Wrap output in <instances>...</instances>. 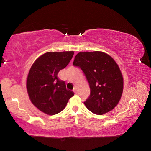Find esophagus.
I'll list each match as a JSON object with an SVG mask.
<instances>
[{
    "label": "esophagus",
    "mask_w": 151,
    "mask_h": 151,
    "mask_svg": "<svg viewBox=\"0 0 151 151\" xmlns=\"http://www.w3.org/2000/svg\"><path fill=\"white\" fill-rule=\"evenodd\" d=\"M73 91H74V93H77V90H76V88H75L73 89Z\"/></svg>",
    "instance_id": "obj_1"
}]
</instances>
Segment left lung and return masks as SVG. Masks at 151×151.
<instances>
[{"instance_id":"1","label":"left lung","mask_w":151,"mask_h":151,"mask_svg":"<svg viewBox=\"0 0 151 151\" xmlns=\"http://www.w3.org/2000/svg\"><path fill=\"white\" fill-rule=\"evenodd\" d=\"M73 65L85 73L91 94L85 102L89 111L101 115L111 111L121 100L123 77L119 66L111 56L101 51L81 52Z\"/></svg>"}]
</instances>
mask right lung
I'll return each instance as SVG.
<instances>
[{
  "mask_svg": "<svg viewBox=\"0 0 151 151\" xmlns=\"http://www.w3.org/2000/svg\"><path fill=\"white\" fill-rule=\"evenodd\" d=\"M73 55L74 51L46 52L36 59L30 68L27 79L29 99L35 106L48 115L62 111L74 96L72 91L66 89L65 82L57 76Z\"/></svg>",
  "mask_w": 151,
  "mask_h": 151,
  "instance_id": "1",
  "label": "right lung"
}]
</instances>
